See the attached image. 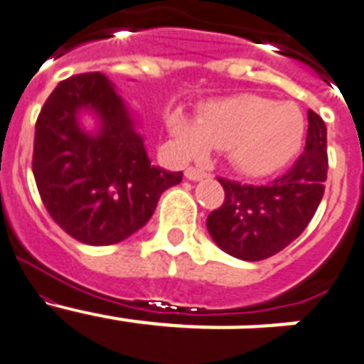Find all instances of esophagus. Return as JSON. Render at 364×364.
<instances>
[{"label":"esophagus","mask_w":364,"mask_h":364,"mask_svg":"<svg viewBox=\"0 0 364 364\" xmlns=\"http://www.w3.org/2000/svg\"><path fill=\"white\" fill-rule=\"evenodd\" d=\"M207 176L208 173L205 172V170L194 168V166H188V168L185 170V178L191 179V181H200V179H205Z\"/></svg>","instance_id":"obj_1"}]
</instances>
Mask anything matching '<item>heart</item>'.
<instances>
[{"label":"heart","instance_id":"heart-1","mask_svg":"<svg viewBox=\"0 0 364 364\" xmlns=\"http://www.w3.org/2000/svg\"><path fill=\"white\" fill-rule=\"evenodd\" d=\"M168 129L183 159H203L214 146L229 150L242 172L262 176L284 166L299 151L306 119L296 104L243 93L205 106L198 122L176 113Z\"/></svg>","mask_w":364,"mask_h":364}]
</instances>
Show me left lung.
Masks as SVG:
<instances>
[{
  "mask_svg": "<svg viewBox=\"0 0 364 364\" xmlns=\"http://www.w3.org/2000/svg\"><path fill=\"white\" fill-rule=\"evenodd\" d=\"M326 173V124L309 109L304 151L287 172L262 185L218 178L225 200L208 214V232L240 260L273 257L308 227L324 196Z\"/></svg>",
  "mask_w": 364,
  "mask_h": 364,
  "instance_id": "left-lung-1",
  "label": "left lung"
}]
</instances>
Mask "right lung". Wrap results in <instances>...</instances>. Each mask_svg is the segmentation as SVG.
Returning a JSON list of instances; mask_svg holds the SVG:
<instances>
[{"label":"right lung","mask_w":364,"mask_h":364,"mask_svg":"<svg viewBox=\"0 0 364 364\" xmlns=\"http://www.w3.org/2000/svg\"><path fill=\"white\" fill-rule=\"evenodd\" d=\"M91 109L101 129L86 134L77 113ZM33 173L56 225L87 245L122 242L146 225L161 194L183 172L151 166L143 137L102 73L62 80L38 115Z\"/></svg>","instance_id":"add662e5"}]
</instances>
